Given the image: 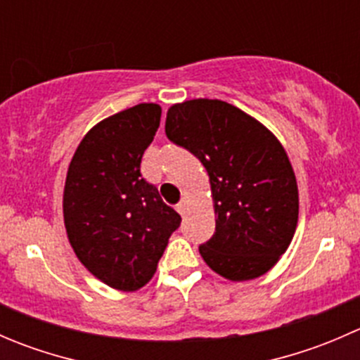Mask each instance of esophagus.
Returning <instances> with one entry per match:
<instances>
[{"label": "esophagus", "instance_id": "esophagus-1", "mask_svg": "<svg viewBox=\"0 0 360 360\" xmlns=\"http://www.w3.org/2000/svg\"><path fill=\"white\" fill-rule=\"evenodd\" d=\"M177 212H179L181 216H184V214L188 212V202L186 200L177 203Z\"/></svg>", "mask_w": 360, "mask_h": 360}]
</instances>
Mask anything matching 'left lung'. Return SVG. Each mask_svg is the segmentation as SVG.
Returning a JSON list of instances; mask_svg holds the SVG:
<instances>
[{"label":"left lung","mask_w":360,"mask_h":360,"mask_svg":"<svg viewBox=\"0 0 360 360\" xmlns=\"http://www.w3.org/2000/svg\"><path fill=\"white\" fill-rule=\"evenodd\" d=\"M165 134L209 174L216 231L203 261L233 282L266 274L291 244L297 184L288 153L256 118L217 99H193L167 111Z\"/></svg>","instance_id":"8db88e82"}]
</instances>
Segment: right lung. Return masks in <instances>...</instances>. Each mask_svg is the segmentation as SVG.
Masks as SVG:
<instances>
[{
	"label": "right lung",
	"mask_w": 360,
	"mask_h": 360,
	"mask_svg": "<svg viewBox=\"0 0 360 360\" xmlns=\"http://www.w3.org/2000/svg\"><path fill=\"white\" fill-rule=\"evenodd\" d=\"M162 108L143 103L103 120L72 155L63 210L69 244L83 266L112 289L151 281L181 216L141 176V158Z\"/></svg>",
	"instance_id": "1"
}]
</instances>
